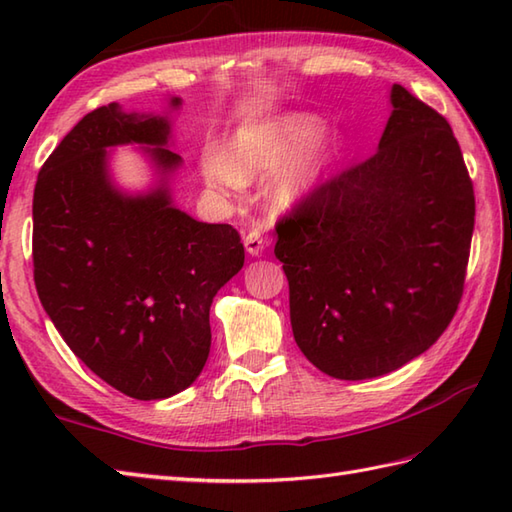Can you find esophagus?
<instances>
[{
	"mask_svg": "<svg viewBox=\"0 0 512 512\" xmlns=\"http://www.w3.org/2000/svg\"><path fill=\"white\" fill-rule=\"evenodd\" d=\"M266 244H268V239L266 237H262L259 233H248L246 237H244V248H246V253L248 255H253V257H259L264 253V248H266Z\"/></svg>",
	"mask_w": 512,
	"mask_h": 512,
	"instance_id": "1",
	"label": "esophagus"
}]
</instances>
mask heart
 Wrapping results in <instances>:
<instances>
[{
  "instance_id": "heart-1",
  "label": "heart",
  "mask_w": 512,
  "mask_h": 512,
  "mask_svg": "<svg viewBox=\"0 0 512 512\" xmlns=\"http://www.w3.org/2000/svg\"><path fill=\"white\" fill-rule=\"evenodd\" d=\"M328 121L310 112H281L244 123L231 138V154L206 147L200 173L220 198L237 195L246 182L268 180L266 198L275 211H295L334 176L343 158L339 138H323ZM324 143L321 144L320 140Z\"/></svg>"
}]
</instances>
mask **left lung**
I'll list each match as a JSON object with an SVG mask.
<instances>
[{"label":"left lung","instance_id":"left-lung-1","mask_svg":"<svg viewBox=\"0 0 512 512\" xmlns=\"http://www.w3.org/2000/svg\"><path fill=\"white\" fill-rule=\"evenodd\" d=\"M376 154L277 224L299 350L365 380L427 352L462 297L475 195L449 123L402 85Z\"/></svg>","mask_w":512,"mask_h":512}]
</instances>
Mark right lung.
Returning a JSON list of instances; mask_svg holds the SVG:
<instances>
[{"label":"right lung","instance_id":"obj_1","mask_svg":"<svg viewBox=\"0 0 512 512\" xmlns=\"http://www.w3.org/2000/svg\"><path fill=\"white\" fill-rule=\"evenodd\" d=\"M167 110L110 103L83 116L41 167L32 200V262L41 306L70 350L107 385L160 400L193 385L211 350L213 297L244 266L228 224L193 220L173 202L182 158ZM138 144L157 180L118 188L116 146Z\"/></svg>","mask_w":512,"mask_h":512}]
</instances>
